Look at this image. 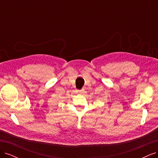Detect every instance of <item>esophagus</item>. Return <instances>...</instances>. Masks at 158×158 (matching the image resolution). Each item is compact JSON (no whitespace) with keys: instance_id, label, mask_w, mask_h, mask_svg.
<instances>
[{"instance_id":"esophagus-1","label":"esophagus","mask_w":158,"mask_h":158,"mask_svg":"<svg viewBox=\"0 0 158 158\" xmlns=\"http://www.w3.org/2000/svg\"><path fill=\"white\" fill-rule=\"evenodd\" d=\"M77 92L78 93H83L84 92V89H77Z\"/></svg>"}]
</instances>
